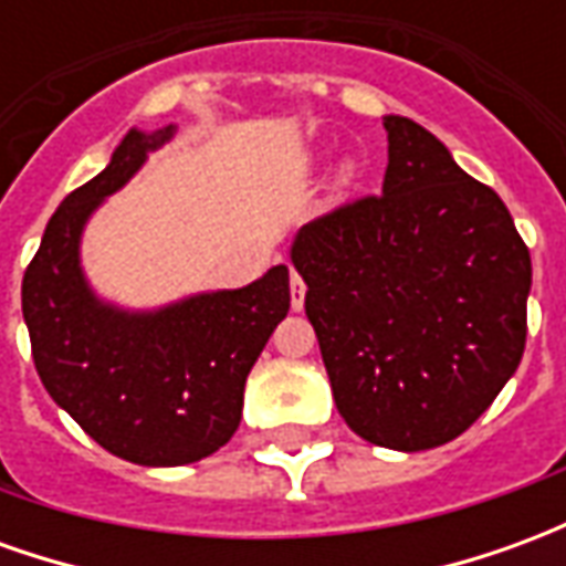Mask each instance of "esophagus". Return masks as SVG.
I'll use <instances>...</instances> for the list:
<instances>
[{
    "mask_svg": "<svg viewBox=\"0 0 566 566\" xmlns=\"http://www.w3.org/2000/svg\"><path fill=\"white\" fill-rule=\"evenodd\" d=\"M303 303H306V282L300 279V272H291V306L294 312H303Z\"/></svg>",
    "mask_w": 566,
    "mask_h": 566,
    "instance_id": "obj_1",
    "label": "esophagus"
}]
</instances>
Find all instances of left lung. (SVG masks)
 I'll return each mask as SVG.
<instances>
[{"label": "left lung", "mask_w": 566, "mask_h": 566, "mask_svg": "<svg viewBox=\"0 0 566 566\" xmlns=\"http://www.w3.org/2000/svg\"><path fill=\"white\" fill-rule=\"evenodd\" d=\"M385 129L381 193L308 221L291 260L345 424L424 451L461 437L522 364L531 251L433 133L397 115Z\"/></svg>", "instance_id": "8db88e82"}]
</instances>
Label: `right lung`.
<instances>
[{"mask_svg": "<svg viewBox=\"0 0 566 566\" xmlns=\"http://www.w3.org/2000/svg\"><path fill=\"white\" fill-rule=\"evenodd\" d=\"M172 133L129 129L103 172L60 202L23 272V321L42 385L87 437L142 467L202 461L230 442L248 373L291 308L287 266L157 312H124L87 287L84 223Z\"/></svg>", "mask_w": 566, "mask_h": 566, "instance_id": "add662e5", "label": "right lung"}]
</instances>
